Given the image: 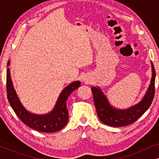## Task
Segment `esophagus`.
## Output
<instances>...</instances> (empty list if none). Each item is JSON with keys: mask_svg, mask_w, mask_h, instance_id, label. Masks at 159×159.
<instances>
[{"mask_svg": "<svg viewBox=\"0 0 159 159\" xmlns=\"http://www.w3.org/2000/svg\"><path fill=\"white\" fill-rule=\"evenodd\" d=\"M82 82H84V83H89V82H90V80L88 79V77H86V76H84V77H82Z\"/></svg>", "mask_w": 159, "mask_h": 159, "instance_id": "34e87169", "label": "esophagus"}]
</instances>
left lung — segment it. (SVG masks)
Wrapping results in <instances>:
<instances>
[{
	"label": "left lung",
	"mask_w": 159,
	"mask_h": 159,
	"mask_svg": "<svg viewBox=\"0 0 159 159\" xmlns=\"http://www.w3.org/2000/svg\"><path fill=\"white\" fill-rule=\"evenodd\" d=\"M151 69V83L145 95L139 103L126 109H119L111 105L100 87H93L91 88L98 116L102 122L111 127H124L134 123L148 109L155 93L156 71L152 62Z\"/></svg>",
	"instance_id": "obj_1"
}]
</instances>
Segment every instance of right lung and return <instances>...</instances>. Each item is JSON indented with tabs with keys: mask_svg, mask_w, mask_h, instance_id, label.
<instances>
[{
	"mask_svg": "<svg viewBox=\"0 0 159 159\" xmlns=\"http://www.w3.org/2000/svg\"><path fill=\"white\" fill-rule=\"evenodd\" d=\"M9 65L10 61H8L6 72L7 97L16 116L26 125L38 132L52 133L63 129L69 120V113L66 108L67 99L73 91L81 85L80 82L75 81L64 88L56 101L55 106L51 111L45 114H34L29 111L21 103L11 77L10 69L8 68Z\"/></svg>",
	"mask_w": 159,
	"mask_h": 159,
	"instance_id": "add662e5",
	"label": "right lung"
}]
</instances>
